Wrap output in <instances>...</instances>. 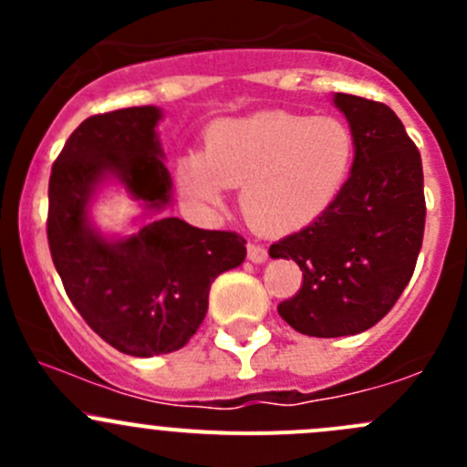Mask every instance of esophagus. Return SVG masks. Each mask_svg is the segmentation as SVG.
Instances as JSON below:
<instances>
[{"instance_id": "obj_1", "label": "esophagus", "mask_w": 467, "mask_h": 467, "mask_svg": "<svg viewBox=\"0 0 467 467\" xmlns=\"http://www.w3.org/2000/svg\"><path fill=\"white\" fill-rule=\"evenodd\" d=\"M246 251H248V260H251V262L262 264V262L268 260V251L262 246V244H248Z\"/></svg>"}]
</instances>
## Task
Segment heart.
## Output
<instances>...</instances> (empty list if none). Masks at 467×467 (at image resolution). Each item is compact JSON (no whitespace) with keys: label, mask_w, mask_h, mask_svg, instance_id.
Instances as JSON below:
<instances>
[{"label":"heart","mask_w":467,"mask_h":467,"mask_svg":"<svg viewBox=\"0 0 467 467\" xmlns=\"http://www.w3.org/2000/svg\"><path fill=\"white\" fill-rule=\"evenodd\" d=\"M355 133L334 115L273 110L210 126L203 150L176 164L181 194L199 207L223 205L242 187L239 207L262 233H294L338 199L355 164Z\"/></svg>","instance_id":"1"}]
</instances>
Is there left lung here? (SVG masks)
Here are the masks:
<instances>
[{
  "label": "left lung",
  "instance_id": "left-lung-1",
  "mask_svg": "<svg viewBox=\"0 0 467 467\" xmlns=\"http://www.w3.org/2000/svg\"><path fill=\"white\" fill-rule=\"evenodd\" d=\"M355 133V164L338 199L268 248L294 260L303 286L277 314L307 337H350L379 323L416 268L425 234L422 160L389 106L334 94Z\"/></svg>",
  "mask_w": 467,
  "mask_h": 467
}]
</instances>
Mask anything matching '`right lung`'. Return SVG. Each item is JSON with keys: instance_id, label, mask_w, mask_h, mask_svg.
Listing matches in <instances>:
<instances>
[{"instance_id": "1", "label": "right lung", "mask_w": 467, "mask_h": 467, "mask_svg": "<svg viewBox=\"0 0 467 467\" xmlns=\"http://www.w3.org/2000/svg\"><path fill=\"white\" fill-rule=\"evenodd\" d=\"M158 119L155 106L88 117L49 178L47 239L65 291L103 341L133 357L181 350L203 323L214 277L246 257L242 234L201 230L176 216L149 221L117 242L89 225L88 203L106 176L149 210L169 203Z\"/></svg>"}]
</instances>
